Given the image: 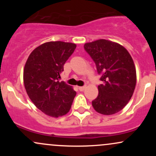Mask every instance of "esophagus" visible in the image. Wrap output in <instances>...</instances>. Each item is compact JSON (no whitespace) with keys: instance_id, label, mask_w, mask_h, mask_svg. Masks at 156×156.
<instances>
[{"instance_id":"34e87169","label":"esophagus","mask_w":156,"mask_h":156,"mask_svg":"<svg viewBox=\"0 0 156 156\" xmlns=\"http://www.w3.org/2000/svg\"><path fill=\"white\" fill-rule=\"evenodd\" d=\"M85 89H86V86H83V87H78V89H79L80 91H81V92H82V91H83Z\"/></svg>"}]
</instances>
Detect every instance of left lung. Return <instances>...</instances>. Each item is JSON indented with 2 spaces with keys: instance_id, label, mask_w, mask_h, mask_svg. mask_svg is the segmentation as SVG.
Listing matches in <instances>:
<instances>
[{
  "instance_id": "8db88e82",
  "label": "left lung",
  "mask_w": 156,
  "mask_h": 156,
  "mask_svg": "<svg viewBox=\"0 0 156 156\" xmlns=\"http://www.w3.org/2000/svg\"><path fill=\"white\" fill-rule=\"evenodd\" d=\"M84 49L95 63L103 82L92 102L93 108L104 115L120 112L131 98L136 83L131 55L122 45L106 39L86 43Z\"/></svg>"
}]
</instances>
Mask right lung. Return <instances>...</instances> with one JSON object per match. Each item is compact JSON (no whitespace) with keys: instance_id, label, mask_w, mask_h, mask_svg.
<instances>
[{"instance_id":"obj_1","label":"right lung","mask_w":156,"mask_h":156,"mask_svg":"<svg viewBox=\"0 0 156 156\" xmlns=\"http://www.w3.org/2000/svg\"><path fill=\"white\" fill-rule=\"evenodd\" d=\"M76 48L70 42H45L31 52L25 64L23 82L27 94L36 107L50 117L67 114L76 95L71 86L59 81L64 64Z\"/></svg>"}]
</instances>
